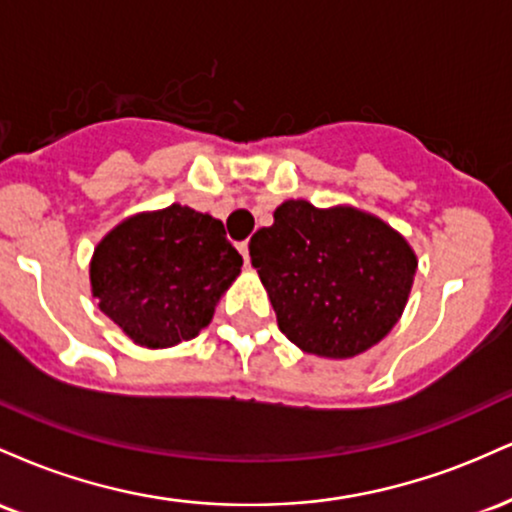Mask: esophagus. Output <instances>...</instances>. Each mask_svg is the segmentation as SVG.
<instances>
[{"label": "esophagus", "instance_id": "1", "mask_svg": "<svg viewBox=\"0 0 512 512\" xmlns=\"http://www.w3.org/2000/svg\"><path fill=\"white\" fill-rule=\"evenodd\" d=\"M238 252L243 255L245 264H250V245L248 243H238Z\"/></svg>", "mask_w": 512, "mask_h": 512}]
</instances>
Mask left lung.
I'll list each match as a JSON object with an SVG mask.
<instances>
[{
    "label": "left lung",
    "instance_id": "obj_1",
    "mask_svg": "<svg viewBox=\"0 0 512 512\" xmlns=\"http://www.w3.org/2000/svg\"><path fill=\"white\" fill-rule=\"evenodd\" d=\"M279 330L305 354L354 358L404 313L416 252L402 233L349 204L317 209L286 199L250 238Z\"/></svg>",
    "mask_w": 512,
    "mask_h": 512
}]
</instances>
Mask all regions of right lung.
Returning a JSON list of instances; mask_svg holds the SVG:
<instances>
[{
	"label": "right lung",
	"instance_id": "add662e5",
	"mask_svg": "<svg viewBox=\"0 0 512 512\" xmlns=\"http://www.w3.org/2000/svg\"><path fill=\"white\" fill-rule=\"evenodd\" d=\"M243 257L223 223L182 204L139 211L103 236L91 257L98 308L146 349L195 339L236 281Z\"/></svg>",
	"mask_w": 512,
	"mask_h": 512
}]
</instances>
